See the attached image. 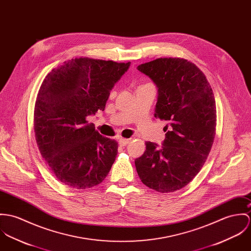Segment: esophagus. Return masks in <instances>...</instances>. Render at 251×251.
<instances>
[{"mask_svg":"<svg viewBox=\"0 0 251 251\" xmlns=\"http://www.w3.org/2000/svg\"><path fill=\"white\" fill-rule=\"evenodd\" d=\"M118 142H119L120 146H125L126 144H128L130 142V139H119Z\"/></svg>","mask_w":251,"mask_h":251,"instance_id":"34e87169","label":"esophagus"}]
</instances>
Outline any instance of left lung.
<instances>
[{
	"label": "left lung",
	"instance_id": "8db88e82",
	"mask_svg": "<svg viewBox=\"0 0 251 251\" xmlns=\"http://www.w3.org/2000/svg\"><path fill=\"white\" fill-rule=\"evenodd\" d=\"M138 70L158 87L155 117L167 120L163 146L146 141L135 165L141 182L159 193L187 186L200 171L211 151L217 126L212 87L195 63L179 57H161Z\"/></svg>",
	"mask_w": 251,
	"mask_h": 251
}]
</instances>
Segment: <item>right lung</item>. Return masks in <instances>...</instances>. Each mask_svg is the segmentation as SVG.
I'll list each match as a JSON object with an SVG mask.
<instances>
[{"mask_svg":"<svg viewBox=\"0 0 251 251\" xmlns=\"http://www.w3.org/2000/svg\"><path fill=\"white\" fill-rule=\"evenodd\" d=\"M131 62L72 58L53 69L37 93L33 127L41 156L64 185L95 187L109 174L117 142L101 136L86 117L104 111L114 84Z\"/></svg>","mask_w":251,"mask_h":251,"instance_id":"obj_1","label":"right lung"}]
</instances>
